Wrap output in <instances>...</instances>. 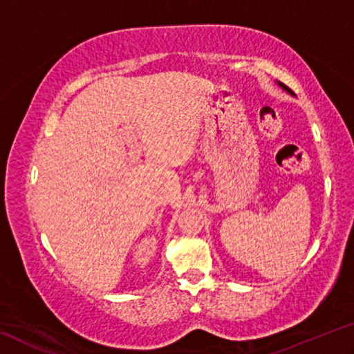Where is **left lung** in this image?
Returning a JSON list of instances; mask_svg holds the SVG:
<instances>
[{"instance_id":"left-lung-1","label":"left lung","mask_w":354,"mask_h":354,"mask_svg":"<svg viewBox=\"0 0 354 354\" xmlns=\"http://www.w3.org/2000/svg\"><path fill=\"white\" fill-rule=\"evenodd\" d=\"M278 86H279L281 88H283V91H286L287 93H290V95H293V92L290 91V88H289V87H287V86H284V84H283V82H278ZM293 97H295V95H293Z\"/></svg>"}]
</instances>
